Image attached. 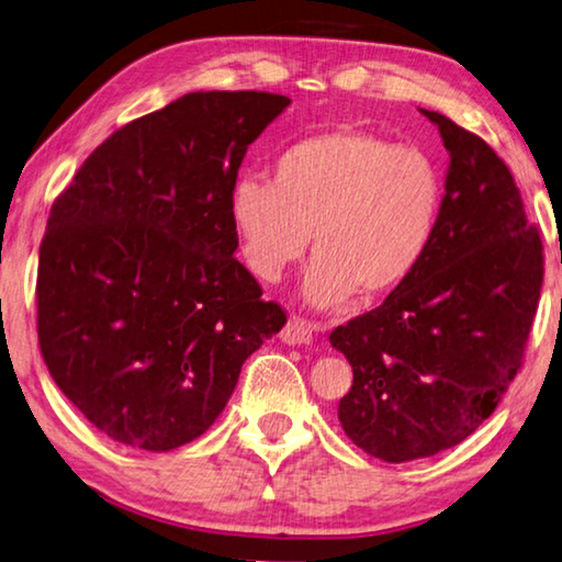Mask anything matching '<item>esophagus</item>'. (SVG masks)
<instances>
[{
    "label": "esophagus",
    "instance_id": "34e87169",
    "mask_svg": "<svg viewBox=\"0 0 562 562\" xmlns=\"http://www.w3.org/2000/svg\"><path fill=\"white\" fill-rule=\"evenodd\" d=\"M315 329L317 325L310 323V319H302V317H290L288 325L280 333L282 342L288 345H310L315 337Z\"/></svg>",
    "mask_w": 562,
    "mask_h": 562
}]
</instances>
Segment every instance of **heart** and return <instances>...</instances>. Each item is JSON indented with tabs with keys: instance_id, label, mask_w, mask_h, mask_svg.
<instances>
[{
	"instance_id": "b5f03b06",
	"label": "heart",
	"mask_w": 562,
	"mask_h": 562,
	"mask_svg": "<svg viewBox=\"0 0 562 562\" xmlns=\"http://www.w3.org/2000/svg\"><path fill=\"white\" fill-rule=\"evenodd\" d=\"M442 200L440 169L420 149L333 130L284 147L272 180H235L227 215L247 270L262 282L300 262L313 233L317 255L302 290L317 307H340L355 292L387 295L420 270Z\"/></svg>"
}]
</instances>
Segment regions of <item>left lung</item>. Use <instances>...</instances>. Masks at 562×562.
Masks as SVG:
<instances>
[{"mask_svg":"<svg viewBox=\"0 0 562 562\" xmlns=\"http://www.w3.org/2000/svg\"><path fill=\"white\" fill-rule=\"evenodd\" d=\"M450 155L438 237L413 278L329 333L352 364L337 417L385 462L430 458L473 435L518 375L542 288V239L510 169L440 112Z\"/></svg>","mask_w":562,"mask_h":562,"instance_id":"1","label":"left lung"}]
</instances>
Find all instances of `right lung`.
Wrapping results in <instances>:
<instances>
[{"label": "right lung", "instance_id": "add662e5", "mask_svg": "<svg viewBox=\"0 0 562 562\" xmlns=\"http://www.w3.org/2000/svg\"><path fill=\"white\" fill-rule=\"evenodd\" d=\"M290 104L190 92L124 124L52 204L37 333L57 387L97 430L165 452L217 420L243 362L288 323L235 257L229 187Z\"/></svg>", "mask_w": 562, "mask_h": 562}]
</instances>
